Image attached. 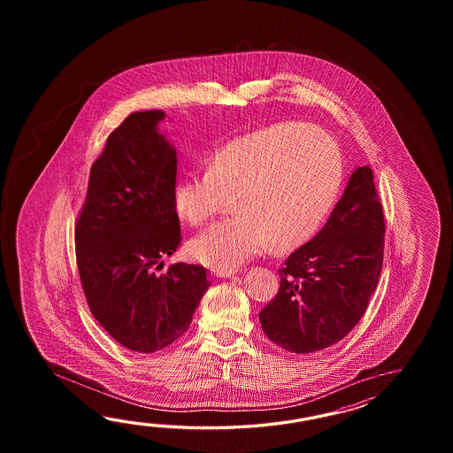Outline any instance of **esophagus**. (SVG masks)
I'll return each instance as SVG.
<instances>
[{"label": "esophagus", "mask_w": 453, "mask_h": 453, "mask_svg": "<svg viewBox=\"0 0 453 453\" xmlns=\"http://www.w3.org/2000/svg\"><path fill=\"white\" fill-rule=\"evenodd\" d=\"M213 275H217V277H220V279H228V277H233V275H234V270H228V272L215 270V272H213Z\"/></svg>", "instance_id": "1"}]
</instances>
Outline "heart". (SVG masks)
<instances>
[{"instance_id": "1", "label": "heart", "mask_w": 453, "mask_h": 453, "mask_svg": "<svg viewBox=\"0 0 453 453\" xmlns=\"http://www.w3.org/2000/svg\"><path fill=\"white\" fill-rule=\"evenodd\" d=\"M342 173L338 144L318 126L280 123L233 137L212 155L207 172L174 186V211L193 226L211 220L231 199L236 213L189 241V256L228 272L269 244L298 248L326 220Z\"/></svg>"}]
</instances>
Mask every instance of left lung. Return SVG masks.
Segmentation results:
<instances>
[{
  "mask_svg": "<svg viewBox=\"0 0 453 453\" xmlns=\"http://www.w3.org/2000/svg\"><path fill=\"white\" fill-rule=\"evenodd\" d=\"M384 236L374 174L359 166L322 230L279 270V293L259 312L270 342L306 355L347 337L377 288Z\"/></svg>",
  "mask_w": 453,
  "mask_h": 453,
  "instance_id": "1",
  "label": "left lung"
}]
</instances>
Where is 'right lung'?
<instances>
[{
	"label": "right lung",
	"mask_w": 453,
	"mask_h": 453,
	"mask_svg": "<svg viewBox=\"0 0 453 453\" xmlns=\"http://www.w3.org/2000/svg\"><path fill=\"white\" fill-rule=\"evenodd\" d=\"M164 118L162 110L135 111L108 135L74 226L88 309L137 353L181 337L211 285L203 265L180 262L158 273L183 240L173 205L176 152L157 131Z\"/></svg>",
	"instance_id": "obj_1"
}]
</instances>
